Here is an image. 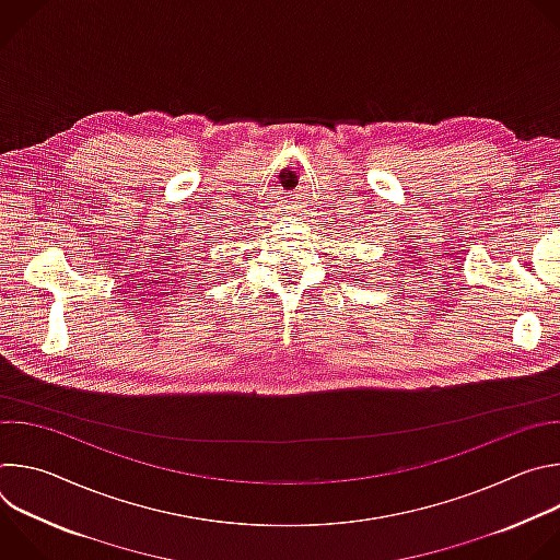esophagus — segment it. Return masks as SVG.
Returning a JSON list of instances; mask_svg holds the SVG:
<instances>
[{
	"label": "esophagus",
	"mask_w": 560,
	"mask_h": 560,
	"mask_svg": "<svg viewBox=\"0 0 560 560\" xmlns=\"http://www.w3.org/2000/svg\"><path fill=\"white\" fill-rule=\"evenodd\" d=\"M288 210H292V208H288Z\"/></svg>",
	"instance_id": "esophagus-1"
}]
</instances>
